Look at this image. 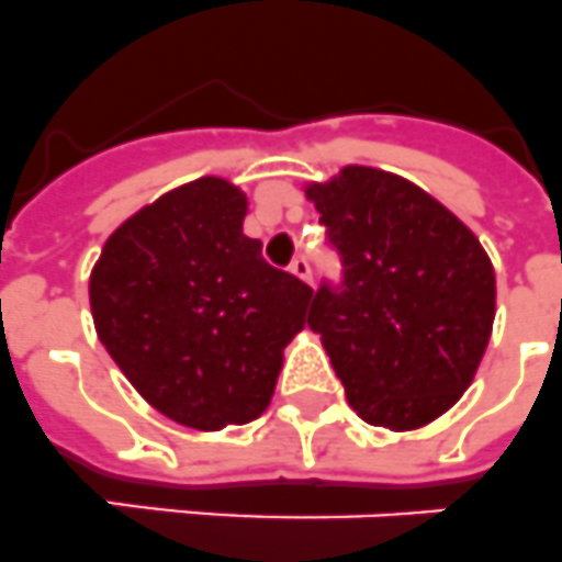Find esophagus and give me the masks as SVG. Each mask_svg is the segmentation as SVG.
Here are the masks:
<instances>
[{"label": "esophagus", "instance_id": "34e87169", "mask_svg": "<svg viewBox=\"0 0 562 562\" xmlns=\"http://www.w3.org/2000/svg\"><path fill=\"white\" fill-rule=\"evenodd\" d=\"M291 273H296L300 280L311 282V262H308V257H296L294 262H291Z\"/></svg>", "mask_w": 562, "mask_h": 562}]
</instances>
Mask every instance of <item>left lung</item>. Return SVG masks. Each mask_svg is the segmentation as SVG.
<instances>
[{
    "label": "left lung",
    "mask_w": 562,
    "mask_h": 562,
    "mask_svg": "<svg viewBox=\"0 0 562 562\" xmlns=\"http://www.w3.org/2000/svg\"><path fill=\"white\" fill-rule=\"evenodd\" d=\"M308 196L337 254L308 328L351 408L391 431L426 426L474 380L494 323V268L477 237L408 179L351 165Z\"/></svg>",
    "instance_id": "1"
}]
</instances>
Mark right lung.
I'll list each match as a JSON object with an SVG mask.
<instances>
[{
  "instance_id": "1",
  "label": "right lung",
  "mask_w": 562,
  "mask_h": 562,
  "mask_svg": "<svg viewBox=\"0 0 562 562\" xmlns=\"http://www.w3.org/2000/svg\"><path fill=\"white\" fill-rule=\"evenodd\" d=\"M248 200L202 177L113 231L91 273L102 346L165 417L200 431L266 412L311 285L245 237Z\"/></svg>"
}]
</instances>
